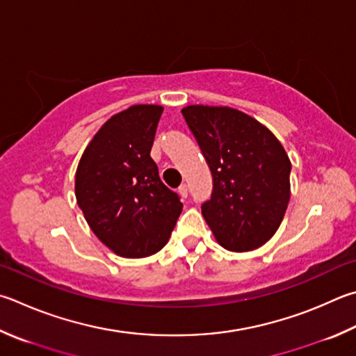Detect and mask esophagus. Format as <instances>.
<instances>
[{
	"label": "esophagus",
	"instance_id": "1",
	"mask_svg": "<svg viewBox=\"0 0 356 356\" xmlns=\"http://www.w3.org/2000/svg\"><path fill=\"white\" fill-rule=\"evenodd\" d=\"M179 195L182 197H186L188 196V186H186V184H182L179 186Z\"/></svg>",
	"mask_w": 356,
	"mask_h": 356
}]
</instances>
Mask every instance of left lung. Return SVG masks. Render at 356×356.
I'll list each match as a JSON object with an SVG mask.
<instances>
[{"label": "left lung", "mask_w": 356, "mask_h": 356, "mask_svg": "<svg viewBox=\"0 0 356 356\" xmlns=\"http://www.w3.org/2000/svg\"><path fill=\"white\" fill-rule=\"evenodd\" d=\"M182 115L213 176L204 219L232 252L260 248L274 236L291 196L285 147L260 121L232 107L188 106Z\"/></svg>", "instance_id": "left-lung-1"}]
</instances>
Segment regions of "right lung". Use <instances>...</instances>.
<instances>
[{"label":"right lung","instance_id":"obj_1","mask_svg":"<svg viewBox=\"0 0 356 356\" xmlns=\"http://www.w3.org/2000/svg\"><path fill=\"white\" fill-rule=\"evenodd\" d=\"M161 112V106L137 104L113 115L77 165L74 193L83 218L102 244L124 258L163 248L184 207L151 159Z\"/></svg>","mask_w":356,"mask_h":356}]
</instances>
